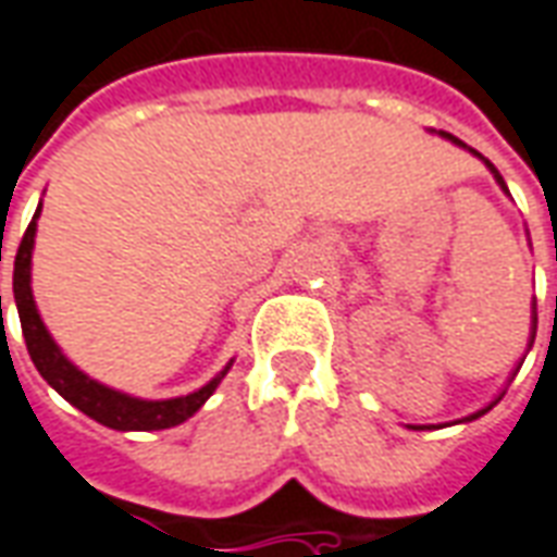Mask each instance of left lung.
I'll return each mask as SVG.
<instances>
[{
    "label": "left lung",
    "instance_id": "1",
    "mask_svg": "<svg viewBox=\"0 0 557 557\" xmlns=\"http://www.w3.org/2000/svg\"><path fill=\"white\" fill-rule=\"evenodd\" d=\"M441 135H443V138H449V141H453V144H458V147H468V144H465V141H458V138H455V135H446V132H441ZM468 150H470V153H473V157H480L482 162H485V169H488V171H492V174H495L497 186H500V189H504V193H507V196H509V189H507V184H504V177H500V171H497L495 165H492V162H488V159L482 157V153H476V150H473V147H468ZM534 334H536V317H534V329H531V344H534ZM531 344H528V346H531ZM497 400H500V398H497ZM497 400H492V404H488V407H482V410H476V413L465 416V419H461V422H473V419H480V416H485V413H488V410H492V407H495ZM410 428H425V425H410Z\"/></svg>",
    "mask_w": 557,
    "mask_h": 557
}]
</instances>
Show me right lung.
<instances>
[{"mask_svg": "<svg viewBox=\"0 0 557 557\" xmlns=\"http://www.w3.org/2000/svg\"><path fill=\"white\" fill-rule=\"evenodd\" d=\"M38 213H41V205H38L29 228L23 232L21 247H17V256H14V301H17V313H21L23 341H26V349H29V359L38 368V373L48 380V386L57 388L62 398L69 400L72 407H77L81 413H87L89 419L102 422L104 428H114V431H162V428L181 425L189 416L198 413L201 404L211 398L216 386L223 383L232 361L213 376L211 383H205L189 395L169 400H144L96 383L92 376H87L62 356L57 341L50 337L48 325L41 322V313H38L33 298V286H29L33 283V247Z\"/></svg>", "mask_w": 557, "mask_h": 557, "instance_id": "right-lung-1", "label": "right lung"}]
</instances>
